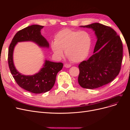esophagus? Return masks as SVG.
<instances>
[{"instance_id": "34e87169", "label": "esophagus", "mask_w": 130, "mask_h": 130, "mask_svg": "<svg viewBox=\"0 0 130 130\" xmlns=\"http://www.w3.org/2000/svg\"><path fill=\"white\" fill-rule=\"evenodd\" d=\"M64 67H66V68H70V67H71V65L69 64L65 63V64H64Z\"/></svg>"}]
</instances>
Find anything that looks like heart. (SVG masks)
Wrapping results in <instances>:
<instances>
[{
	"label": "heart",
	"instance_id": "1",
	"mask_svg": "<svg viewBox=\"0 0 130 130\" xmlns=\"http://www.w3.org/2000/svg\"><path fill=\"white\" fill-rule=\"evenodd\" d=\"M91 46V38L85 31L70 29L62 30L56 35L55 42L51 43V48L57 58L66 56L74 62H81L87 57Z\"/></svg>",
	"mask_w": 130,
	"mask_h": 130
}]
</instances>
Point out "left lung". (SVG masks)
I'll return each instance as SVG.
<instances>
[{"mask_svg":"<svg viewBox=\"0 0 130 130\" xmlns=\"http://www.w3.org/2000/svg\"><path fill=\"white\" fill-rule=\"evenodd\" d=\"M80 27L92 29L97 41L94 54L78 65V82L84 88H99L112 81L119 74L123 60V43L109 26L95 23Z\"/></svg>","mask_w":130,"mask_h":130,"instance_id":"obj_1","label":"left lung"}]
</instances>
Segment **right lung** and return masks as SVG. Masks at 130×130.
Instances as JSON below:
<instances>
[{
  "label": "right lung",
  "instance_id": "1",
  "mask_svg": "<svg viewBox=\"0 0 130 130\" xmlns=\"http://www.w3.org/2000/svg\"><path fill=\"white\" fill-rule=\"evenodd\" d=\"M43 27L42 25H32L19 31L11 41L8 53L9 68L17 84L21 88L35 94L45 93L53 88L57 74L62 69L63 64L61 62H53L45 60L43 67L38 73L33 75H25L18 72L15 68L13 54L15 45L21 42L31 41L42 48H49L48 42L41 33Z\"/></svg>",
  "mask_w": 130,
  "mask_h": 130
}]
</instances>
